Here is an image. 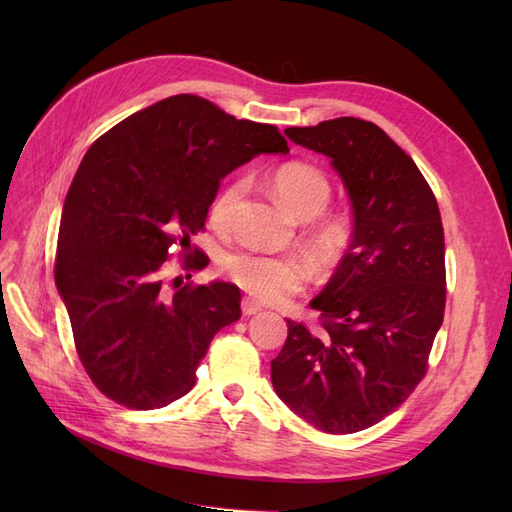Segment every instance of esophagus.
I'll return each mask as SVG.
<instances>
[{
	"mask_svg": "<svg viewBox=\"0 0 512 512\" xmlns=\"http://www.w3.org/2000/svg\"><path fill=\"white\" fill-rule=\"evenodd\" d=\"M260 309H262V305H260L258 301H254V299H250V297H243V299H241V312H243V316L258 314Z\"/></svg>",
	"mask_w": 512,
	"mask_h": 512,
	"instance_id": "34e87169",
	"label": "esophagus"
}]
</instances>
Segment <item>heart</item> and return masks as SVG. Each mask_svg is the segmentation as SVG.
Wrapping results in <instances>:
<instances>
[{
    "instance_id": "obj_1",
    "label": "heart",
    "mask_w": 512,
    "mask_h": 512,
    "mask_svg": "<svg viewBox=\"0 0 512 512\" xmlns=\"http://www.w3.org/2000/svg\"><path fill=\"white\" fill-rule=\"evenodd\" d=\"M271 185L277 200L299 220H312L307 232L309 247L320 265H335L344 258L352 243V218L346 211L327 209L333 185L322 168L307 162H286L275 168ZM247 192L243 177L228 181L213 198L209 218L224 228L235 213L239 200ZM222 271L230 282H235L250 297L277 303L301 292L309 282L305 260L294 254H262L254 250H237L224 256Z\"/></svg>"
}]
</instances>
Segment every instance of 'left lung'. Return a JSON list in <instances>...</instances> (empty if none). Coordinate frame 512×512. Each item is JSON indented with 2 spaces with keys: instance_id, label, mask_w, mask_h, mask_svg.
<instances>
[{
  "instance_id": "obj_1",
  "label": "left lung",
  "mask_w": 512,
  "mask_h": 512,
  "mask_svg": "<svg viewBox=\"0 0 512 512\" xmlns=\"http://www.w3.org/2000/svg\"><path fill=\"white\" fill-rule=\"evenodd\" d=\"M331 158L354 209V232L331 282L312 301V329L288 318L271 361L284 404L327 433L380 423L427 374L444 320V228L427 179L376 123L337 117L286 128Z\"/></svg>"
}]
</instances>
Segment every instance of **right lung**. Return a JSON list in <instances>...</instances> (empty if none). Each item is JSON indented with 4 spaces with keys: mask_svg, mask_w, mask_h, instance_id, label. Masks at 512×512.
Here are the masks:
<instances>
[{
    "mask_svg": "<svg viewBox=\"0 0 512 512\" xmlns=\"http://www.w3.org/2000/svg\"><path fill=\"white\" fill-rule=\"evenodd\" d=\"M258 153H288L280 130L194 94L126 117L85 153L61 213L55 284L87 376L119 406L164 408L190 393L213 335L241 318L235 284H166L164 267L175 250L185 271L207 267L190 237L222 177Z\"/></svg>",
    "mask_w": 512,
    "mask_h": 512,
    "instance_id": "add662e5",
    "label": "right lung"
}]
</instances>
